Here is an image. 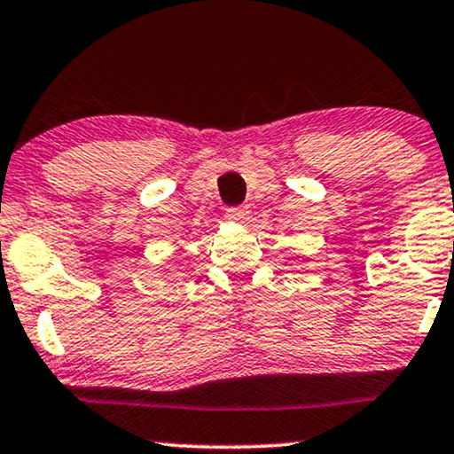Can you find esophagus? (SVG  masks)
Here are the masks:
<instances>
[{
    "instance_id": "1",
    "label": "esophagus",
    "mask_w": 454,
    "mask_h": 454,
    "mask_svg": "<svg viewBox=\"0 0 454 454\" xmlns=\"http://www.w3.org/2000/svg\"><path fill=\"white\" fill-rule=\"evenodd\" d=\"M225 216L229 221L246 223L247 219H250V210H247L246 207H231V208L225 210Z\"/></svg>"
}]
</instances>
